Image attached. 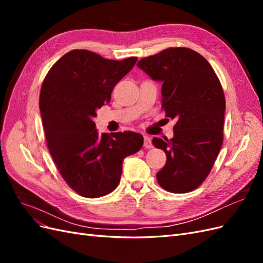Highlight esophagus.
Listing matches in <instances>:
<instances>
[{
  "mask_svg": "<svg viewBox=\"0 0 263 263\" xmlns=\"http://www.w3.org/2000/svg\"><path fill=\"white\" fill-rule=\"evenodd\" d=\"M144 147H145L146 149L154 148L153 142H151V139H150L148 136H145V137H144Z\"/></svg>",
  "mask_w": 263,
  "mask_h": 263,
  "instance_id": "1",
  "label": "esophagus"
}]
</instances>
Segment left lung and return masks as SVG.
<instances>
[{
  "label": "left lung",
  "mask_w": 263,
  "mask_h": 263,
  "mask_svg": "<svg viewBox=\"0 0 263 263\" xmlns=\"http://www.w3.org/2000/svg\"><path fill=\"white\" fill-rule=\"evenodd\" d=\"M138 68L162 82V108L177 119L171 139H153L166 162L157 173L159 185L187 193L210 174L224 138L225 95L210 62L198 52L174 47L142 58Z\"/></svg>",
  "instance_id": "obj_1"
}]
</instances>
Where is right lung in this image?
<instances>
[{"label":"right lung","mask_w":263,"mask_h":263,"mask_svg":"<svg viewBox=\"0 0 263 263\" xmlns=\"http://www.w3.org/2000/svg\"><path fill=\"white\" fill-rule=\"evenodd\" d=\"M137 62L121 61L74 49L47 73L39 108L49 153L59 173L74 192L95 198L118 185L124 158L136 154L144 137L134 132L99 135L93 117L110 101L117 82Z\"/></svg>","instance_id":"obj_1"}]
</instances>
